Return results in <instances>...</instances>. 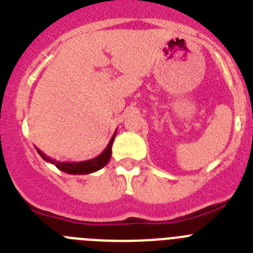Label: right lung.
I'll list each match as a JSON object with an SVG mask.
<instances>
[{
    "instance_id": "1",
    "label": "right lung",
    "mask_w": 253,
    "mask_h": 253,
    "mask_svg": "<svg viewBox=\"0 0 253 253\" xmlns=\"http://www.w3.org/2000/svg\"><path fill=\"white\" fill-rule=\"evenodd\" d=\"M116 131L114 133V135L110 139L109 144H107V147L102 151L101 155H98L94 159L87 160V161H81V163H60V161H56V160L51 159L46 155V153H43L42 151L38 150L36 147L37 152L40 153V156L42 157L44 161L49 164H53V165L57 168L59 170L64 172H68V174H73V175H84V174H90V172H94L97 170L102 169L103 166H106V164L109 163L110 157H111V148H112V143H114V139H115Z\"/></svg>"
}]
</instances>
